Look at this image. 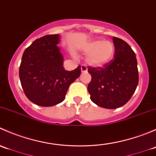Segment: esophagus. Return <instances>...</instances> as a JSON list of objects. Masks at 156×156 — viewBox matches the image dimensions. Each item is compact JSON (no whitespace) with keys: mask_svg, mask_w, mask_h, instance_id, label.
<instances>
[{"mask_svg":"<svg viewBox=\"0 0 156 156\" xmlns=\"http://www.w3.org/2000/svg\"><path fill=\"white\" fill-rule=\"evenodd\" d=\"M81 72H82V73H84V72H87V68L85 66L82 65L81 66Z\"/></svg>","mask_w":156,"mask_h":156,"instance_id":"obj_1","label":"esophagus"}]
</instances>
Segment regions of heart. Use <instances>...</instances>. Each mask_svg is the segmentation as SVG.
<instances>
[{
  "label": "heart",
  "instance_id": "obj_1",
  "mask_svg": "<svg viewBox=\"0 0 156 156\" xmlns=\"http://www.w3.org/2000/svg\"><path fill=\"white\" fill-rule=\"evenodd\" d=\"M86 62L94 67H103L109 63L114 58L115 46L111 41L95 39L90 41L83 46Z\"/></svg>",
  "mask_w": 156,
  "mask_h": 156
}]
</instances>
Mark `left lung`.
Returning <instances> with one entry per match:
<instances>
[{"mask_svg": "<svg viewBox=\"0 0 156 156\" xmlns=\"http://www.w3.org/2000/svg\"><path fill=\"white\" fill-rule=\"evenodd\" d=\"M115 46V59L103 67H89L92 79L87 86L90 100L105 108H117L131 98L137 87V61L130 45L112 37Z\"/></svg>", "mask_w": 156, "mask_h": 156, "instance_id": "8db88e82", "label": "left lung"}]
</instances>
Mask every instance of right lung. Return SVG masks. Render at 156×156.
<instances>
[{
    "instance_id": "obj_1",
    "label": "right lung",
    "mask_w": 156,
    "mask_h": 156,
    "mask_svg": "<svg viewBox=\"0 0 156 156\" xmlns=\"http://www.w3.org/2000/svg\"><path fill=\"white\" fill-rule=\"evenodd\" d=\"M59 34L34 41L26 49L20 66L21 85L28 99L41 106H53L65 100L69 85L81 75V66L71 72L63 67L57 46Z\"/></svg>"
}]
</instances>
